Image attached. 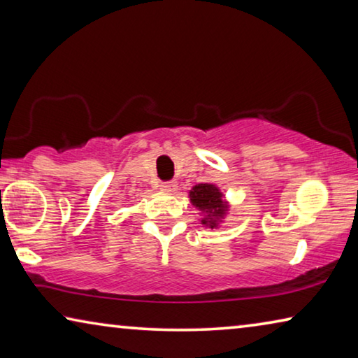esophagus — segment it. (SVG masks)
Instances as JSON below:
<instances>
[{
	"mask_svg": "<svg viewBox=\"0 0 358 358\" xmlns=\"http://www.w3.org/2000/svg\"><path fill=\"white\" fill-rule=\"evenodd\" d=\"M177 181H173V180H171V181H164V183H161V189L162 191H166V192H175L177 191Z\"/></svg>",
	"mask_w": 358,
	"mask_h": 358,
	"instance_id": "obj_1",
	"label": "esophagus"
}]
</instances>
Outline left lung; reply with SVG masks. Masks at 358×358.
<instances>
[{"label":"left lung","instance_id":"obj_1","mask_svg":"<svg viewBox=\"0 0 358 358\" xmlns=\"http://www.w3.org/2000/svg\"><path fill=\"white\" fill-rule=\"evenodd\" d=\"M191 203L197 210H201L203 217L201 222L210 229H216L226 216L229 205L224 201L220 187L211 183L196 185L189 191Z\"/></svg>","mask_w":358,"mask_h":358}]
</instances>
